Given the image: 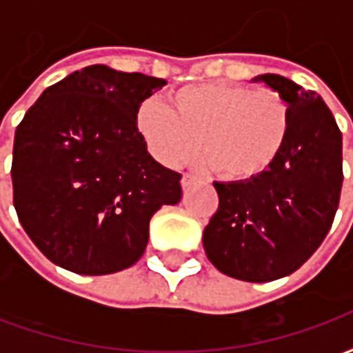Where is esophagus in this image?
<instances>
[{"label": "esophagus", "instance_id": "34e87169", "mask_svg": "<svg viewBox=\"0 0 353 353\" xmlns=\"http://www.w3.org/2000/svg\"><path fill=\"white\" fill-rule=\"evenodd\" d=\"M196 179H199V177L192 176V174H183V177H181V187H183V189H189Z\"/></svg>", "mask_w": 353, "mask_h": 353}]
</instances>
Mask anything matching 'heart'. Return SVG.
<instances>
[{
	"mask_svg": "<svg viewBox=\"0 0 353 353\" xmlns=\"http://www.w3.org/2000/svg\"><path fill=\"white\" fill-rule=\"evenodd\" d=\"M138 130L164 166L189 164L199 151L215 176L250 181L278 162L291 134V108L276 90L227 83L177 88L172 108L159 98L139 103Z\"/></svg>",
	"mask_w": 353,
	"mask_h": 353,
	"instance_id": "b5f03b06",
	"label": "heart"
}]
</instances>
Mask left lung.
Segmentation results:
<instances>
[{
  "mask_svg": "<svg viewBox=\"0 0 353 353\" xmlns=\"http://www.w3.org/2000/svg\"><path fill=\"white\" fill-rule=\"evenodd\" d=\"M253 81L288 100V145L263 176L215 181L219 208L202 242L219 272L263 283L301 268L331 229L342 189V134L314 90L276 73Z\"/></svg>",
  "mask_w": 353,
  "mask_h": 353,
  "instance_id": "1",
  "label": "left lung"
}]
</instances>
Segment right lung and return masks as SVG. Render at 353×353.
<instances>
[{
	"label": "right lung",
	"mask_w": 353,
	"mask_h": 353,
	"mask_svg": "<svg viewBox=\"0 0 353 353\" xmlns=\"http://www.w3.org/2000/svg\"><path fill=\"white\" fill-rule=\"evenodd\" d=\"M164 85L88 65L47 88L17 126L14 210L54 265L85 276L128 268L154 212L181 200V174L154 161L136 123L139 103Z\"/></svg>",
	"instance_id": "right-lung-1"
}]
</instances>
